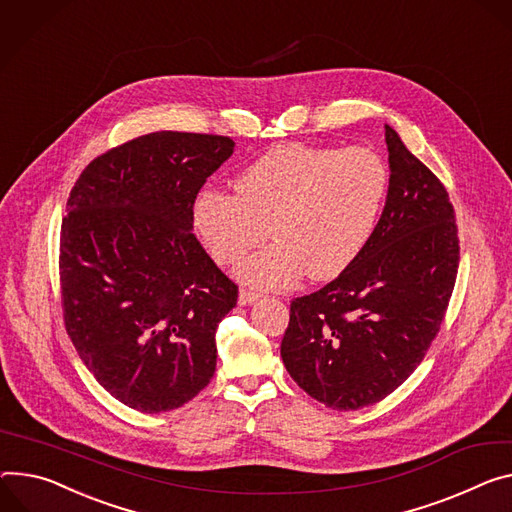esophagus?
Returning <instances> with one entry per match:
<instances>
[{
    "label": "esophagus",
    "instance_id": "esophagus-1",
    "mask_svg": "<svg viewBox=\"0 0 512 512\" xmlns=\"http://www.w3.org/2000/svg\"><path fill=\"white\" fill-rule=\"evenodd\" d=\"M259 298H261V294H257V292H253V290H241V292H239V304H241V306L255 304Z\"/></svg>",
    "mask_w": 512,
    "mask_h": 512
}]
</instances>
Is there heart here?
I'll return each mask as SVG.
<instances>
[{
	"instance_id": "1",
	"label": "heart",
	"mask_w": 512,
	"mask_h": 512,
	"mask_svg": "<svg viewBox=\"0 0 512 512\" xmlns=\"http://www.w3.org/2000/svg\"><path fill=\"white\" fill-rule=\"evenodd\" d=\"M235 192L202 190L194 226L220 265L241 261L271 230L275 243L247 259L239 277L275 290L296 284L304 273L333 280L359 259L382 216L390 169L369 147L288 143L247 165Z\"/></svg>"
}]
</instances>
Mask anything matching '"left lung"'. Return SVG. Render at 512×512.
<instances>
[{
  "mask_svg": "<svg viewBox=\"0 0 512 512\" xmlns=\"http://www.w3.org/2000/svg\"><path fill=\"white\" fill-rule=\"evenodd\" d=\"M390 192L359 259L294 298L282 339L292 380L333 410L392 394L437 337L455 286L459 239L449 194L386 126Z\"/></svg>",
  "mask_w": 512,
  "mask_h": 512,
  "instance_id": "left-lung-1",
  "label": "left lung"
}]
</instances>
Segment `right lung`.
Masks as SVG:
<instances>
[{
    "mask_svg": "<svg viewBox=\"0 0 512 512\" xmlns=\"http://www.w3.org/2000/svg\"><path fill=\"white\" fill-rule=\"evenodd\" d=\"M228 136L161 130L91 161L61 224L65 329L102 388L141 412L190 402L216 369L218 322L239 288L192 232Z\"/></svg>",
    "mask_w": 512,
    "mask_h": 512,
    "instance_id": "1",
    "label": "right lung"
}]
</instances>
